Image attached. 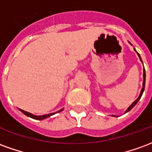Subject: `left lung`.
Listing matches in <instances>:
<instances>
[{"label":"left lung","mask_w":152,"mask_h":152,"mask_svg":"<svg viewBox=\"0 0 152 152\" xmlns=\"http://www.w3.org/2000/svg\"><path fill=\"white\" fill-rule=\"evenodd\" d=\"M129 43L131 45H132V44H131L130 42H129ZM134 50H135V51H136V50H135V48H134ZM136 53H137V55H138V57H139V58H140L141 62L142 63V58H141V57H140V54H139V53H137V51H136ZM145 82H146V73H145V69H143V82H142V90H141L140 94H139V96H138V98H137V99H136V100H135V101H134V102H133V103H132V104H131V105L129 106V107H128L127 110L125 111V112H124V113H126V112H129V111H130L131 109L133 108V107H134V106H135V105H136V104H137V102L139 101V99H141V97H142V94H143L144 89H145ZM112 116H115V115H112ZM115 117H116V116H115Z\"/></svg>","instance_id":"obj_1"}]
</instances>
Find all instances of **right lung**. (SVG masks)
Listing matches in <instances>:
<instances>
[{
    "label": "right lung",
    "instance_id": "add662e5",
    "mask_svg": "<svg viewBox=\"0 0 152 152\" xmlns=\"http://www.w3.org/2000/svg\"><path fill=\"white\" fill-rule=\"evenodd\" d=\"M20 111H21L23 114H25L27 116H29V117L32 118V119H35V120H39V121H41V120H44V119H46V118L48 117H50L51 115H54L55 113H57V112H62L63 110V109H61V110H59L58 112H53V113H50V114H46V115H33L31 114V113H30V112H25V111H23V110H22V109H19Z\"/></svg>",
    "mask_w": 152,
    "mask_h": 152
}]
</instances>
